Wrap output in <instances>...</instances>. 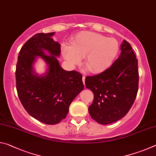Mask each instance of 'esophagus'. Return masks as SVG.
Here are the masks:
<instances>
[{
  "mask_svg": "<svg viewBox=\"0 0 156 156\" xmlns=\"http://www.w3.org/2000/svg\"><path fill=\"white\" fill-rule=\"evenodd\" d=\"M83 84H85V76H83Z\"/></svg>",
  "mask_w": 156,
  "mask_h": 156,
  "instance_id": "1",
  "label": "esophagus"
}]
</instances>
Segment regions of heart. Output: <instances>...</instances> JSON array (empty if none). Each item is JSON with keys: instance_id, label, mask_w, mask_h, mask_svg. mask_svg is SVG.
Masks as SVG:
<instances>
[{"instance_id": "b5f03b06", "label": "heart", "mask_w": 156, "mask_h": 156, "mask_svg": "<svg viewBox=\"0 0 156 156\" xmlns=\"http://www.w3.org/2000/svg\"><path fill=\"white\" fill-rule=\"evenodd\" d=\"M120 45L117 40L91 31H82L72 41L71 46L64 45L62 56L69 64L74 65L84 56V64L93 73L109 68L117 57Z\"/></svg>"}]
</instances>
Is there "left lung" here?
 <instances>
[{"instance_id":"left-lung-1","label":"left lung","mask_w":156,"mask_h":156,"mask_svg":"<svg viewBox=\"0 0 156 156\" xmlns=\"http://www.w3.org/2000/svg\"><path fill=\"white\" fill-rule=\"evenodd\" d=\"M120 49V56L109 68L85 78L86 87L94 95L89 113L101 125L122 118L131 109L138 93V60L127 41H123Z\"/></svg>"}]
</instances>
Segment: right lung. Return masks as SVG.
Segmentation results:
<instances>
[{"label": "right lung", "instance_id": "1", "mask_svg": "<svg viewBox=\"0 0 156 156\" xmlns=\"http://www.w3.org/2000/svg\"><path fill=\"white\" fill-rule=\"evenodd\" d=\"M54 34L39 33L29 39L19 52L16 69L23 106L31 116L47 125H56L65 118L73 100L84 89L80 73L60 67L56 58L60 55V44L52 38ZM36 57L48 66L43 75L34 70Z\"/></svg>", "mask_w": 156, "mask_h": 156}]
</instances>
